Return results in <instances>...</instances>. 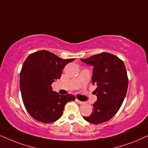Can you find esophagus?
<instances>
[{
    "instance_id": "1",
    "label": "esophagus",
    "mask_w": 148,
    "mask_h": 148,
    "mask_svg": "<svg viewBox=\"0 0 148 148\" xmlns=\"http://www.w3.org/2000/svg\"><path fill=\"white\" fill-rule=\"evenodd\" d=\"M76 102H77V103H79V104H84V101H79V100H78V99H76Z\"/></svg>"
}]
</instances>
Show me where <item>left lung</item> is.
Wrapping results in <instances>:
<instances>
[{
    "label": "left lung",
    "instance_id": "obj_1",
    "mask_svg": "<svg viewBox=\"0 0 148 148\" xmlns=\"http://www.w3.org/2000/svg\"><path fill=\"white\" fill-rule=\"evenodd\" d=\"M80 60L93 66L91 80L97 85L95 92L97 97L92 114L83 119L95 125L108 121L119 111L127 94L129 80L125 64L106 52Z\"/></svg>",
    "mask_w": 148,
    "mask_h": 148
}]
</instances>
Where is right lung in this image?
Here are the masks:
<instances>
[{"instance_id":"obj_1","label":"right lung","mask_w":148,"mask_h":148,"mask_svg":"<svg viewBox=\"0 0 148 148\" xmlns=\"http://www.w3.org/2000/svg\"><path fill=\"white\" fill-rule=\"evenodd\" d=\"M74 60H64L45 50L33 53L26 58L20 72L19 85L23 104L33 119L43 123L58 121L66 104L75 100L72 95H61L51 86L61 78L66 65Z\"/></svg>"}]
</instances>
